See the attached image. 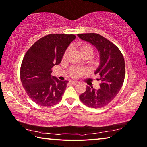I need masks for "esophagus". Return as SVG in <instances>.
Here are the masks:
<instances>
[{
	"mask_svg": "<svg viewBox=\"0 0 147 147\" xmlns=\"http://www.w3.org/2000/svg\"><path fill=\"white\" fill-rule=\"evenodd\" d=\"M70 83H71V84H73V85H75L76 84L78 83V82L76 81V80H70Z\"/></svg>",
	"mask_w": 147,
	"mask_h": 147,
	"instance_id": "34e87169",
	"label": "esophagus"
}]
</instances>
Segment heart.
<instances>
[{"instance_id":"b5f03b06","label":"heart","mask_w":147,"mask_h":147,"mask_svg":"<svg viewBox=\"0 0 147 147\" xmlns=\"http://www.w3.org/2000/svg\"><path fill=\"white\" fill-rule=\"evenodd\" d=\"M77 47L78 50L80 51V53L81 54L82 57L84 56H87V57H90L92 56V53H93V49L92 47L90 44L86 42H81L79 43L77 45ZM69 49H67V51H65L64 57H66L67 55L69 53ZM86 73V71L81 68H78V67H74L71 69V75L74 76V77H78V76H81L82 74Z\"/></svg>"}]
</instances>
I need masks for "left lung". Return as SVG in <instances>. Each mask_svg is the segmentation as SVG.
<instances>
[{
    "mask_svg": "<svg viewBox=\"0 0 147 147\" xmlns=\"http://www.w3.org/2000/svg\"><path fill=\"white\" fill-rule=\"evenodd\" d=\"M82 40L96 47L99 53L100 64L95 74L100 76V88L86 86L79 96L81 102L88 107L100 108L108 105L121 90L125 75V63L119 48L105 37L96 33L78 34Z\"/></svg>",
    "mask_w": 147,
    "mask_h": 147,
    "instance_id": "left-lung-1",
    "label": "left lung"
}]
</instances>
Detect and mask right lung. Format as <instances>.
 I'll return each instance as SVG.
<instances>
[{
    "label": "right lung",
    "mask_w": 147,
    "mask_h": 147,
    "mask_svg": "<svg viewBox=\"0 0 147 147\" xmlns=\"http://www.w3.org/2000/svg\"><path fill=\"white\" fill-rule=\"evenodd\" d=\"M75 38L74 34H51L37 40L26 53L20 67V79L35 103L51 107L62 99L69 81H61L51 75L52 68L61 63Z\"/></svg>",
    "instance_id": "right-lung-1"
}]
</instances>
